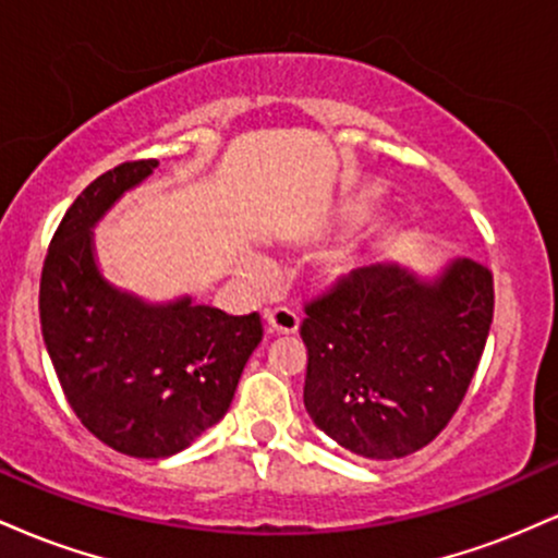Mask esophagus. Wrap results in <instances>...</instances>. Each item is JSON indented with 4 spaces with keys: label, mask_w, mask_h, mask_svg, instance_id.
I'll return each mask as SVG.
<instances>
[{
    "label": "esophagus",
    "mask_w": 558,
    "mask_h": 558,
    "mask_svg": "<svg viewBox=\"0 0 558 558\" xmlns=\"http://www.w3.org/2000/svg\"><path fill=\"white\" fill-rule=\"evenodd\" d=\"M265 319H267V330H270L272 336H291V332L299 330V317L293 315L291 310H286V306L270 310L265 315Z\"/></svg>",
    "instance_id": "34e87169"
}]
</instances>
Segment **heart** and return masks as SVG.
<instances>
[{"label":"heart","instance_id":"1","mask_svg":"<svg viewBox=\"0 0 558 558\" xmlns=\"http://www.w3.org/2000/svg\"><path fill=\"white\" fill-rule=\"evenodd\" d=\"M383 207V194L380 189H364L351 198L349 204L338 213L336 217V228L338 230H356L362 226H367V222L375 220V215L380 213Z\"/></svg>","mask_w":558,"mask_h":558}]
</instances>
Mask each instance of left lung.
<instances>
[{"label":"left lung","instance_id":"left-lung-1","mask_svg":"<svg viewBox=\"0 0 558 558\" xmlns=\"http://www.w3.org/2000/svg\"><path fill=\"white\" fill-rule=\"evenodd\" d=\"M493 319L488 265L451 259L420 275L377 262L306 306L304 407L364 459L420 451L462 403Z\"/></svg>","mask_w":558,"mask_h":558}]
</instances>
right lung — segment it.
<instances>
[{"label":"right lung","instance_id":"add662e5","mask_svg":"<svg viewBox=\"0 0 558 558\" xmlns=\"http://www.w3.org/2000/svg\"><path fill=\"white\" fill-rule=\"evenodd\" d=\"M157 168V159L118 165L75 198L38 291L44 343L68 403L101 444L136 459L172 457L226 417L262 341L257 312L233 317L189 293L149 301L105 278L94 228Z\"/></svg>","mask_w":558,"mask_h":558}]
</instances>
